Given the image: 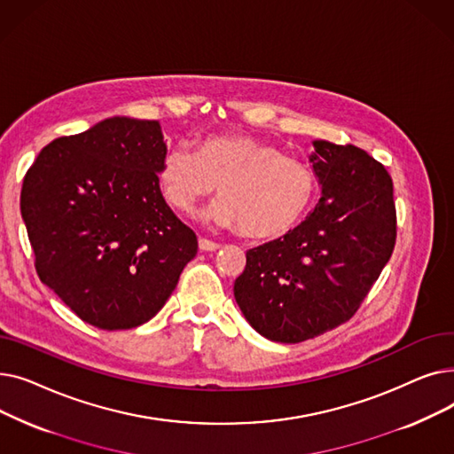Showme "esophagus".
<instances>
[{"label": "esophagus", "instance_id": "34e87169", "mask_svg": "<svg viewBox=\"0 0 454 454\" xmlns=\"http://www.w3.org/2000/svg\"><path fill=\"white\" fill-rule=\"evenodd\" d=\"M199 248H200L202 252H215V250L221 248V245L206 239V237H200V239H199Z\"/></svg>", "mask_w": 454, "mask_h": 454}]
</instances>
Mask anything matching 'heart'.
Instances as JSON below:
<instances>
[{
  "mask_svg": "<svg viewBox=\"0 0 454 454\" xmlns=\"http://www.w3.org/2000/svg\"><path fill=\"white\" fill-rule=\"evenodd\" d=\"M158 180L165 200L187 217L219 187L221 200L206 211V219L239 228L250 239L289 233L317 193V180L303 163L243 134L209 136L199 143L197 154L182 145L169 149Z\"/></svg>",
  "mask_w": 454,
  "mask_h": 454,
  "instance_id": "b5f03b06",
  "label": "heart"
}]
</instances>
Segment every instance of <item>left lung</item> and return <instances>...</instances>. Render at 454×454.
<instances>
[{"label": "left lung", "instance_id": "8db88e82", "mask_svg": "<svg viewBox=\"0 0 454 454\" xmlns=\"http://www.w3.org/2000/svg\"><path fill=\"white\" fill-rule=\"evenodd\" d=\"M322 197L305 221L247 252L233 296L269 340L298 344L349 320L395 245L394 185L387 169L353 145L313 141Z\"/></svg>", "mask_w": 454, "mask_h": 454}]
</instances>
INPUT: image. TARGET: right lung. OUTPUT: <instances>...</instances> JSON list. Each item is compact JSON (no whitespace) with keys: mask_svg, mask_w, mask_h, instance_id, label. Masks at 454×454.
I'll use <instances>...</instances> for the list:
<instances>
[{"mask_svg":"<svg viewBox=\"0 0 454 454\" xmlns=\"http://www.w3.org/2000/svg\"><path fill=\"white\" fill-rule=\"evenodd\" d=\"M161 127L115 115L43 147L23 178L21 219L36 272L99 329L149 322L199 241L160 191Z\"/></svg>","mask_w":454,"mask_h":454,"instance_id":"right-lung-1","label":"right lung"}]
</instances>
